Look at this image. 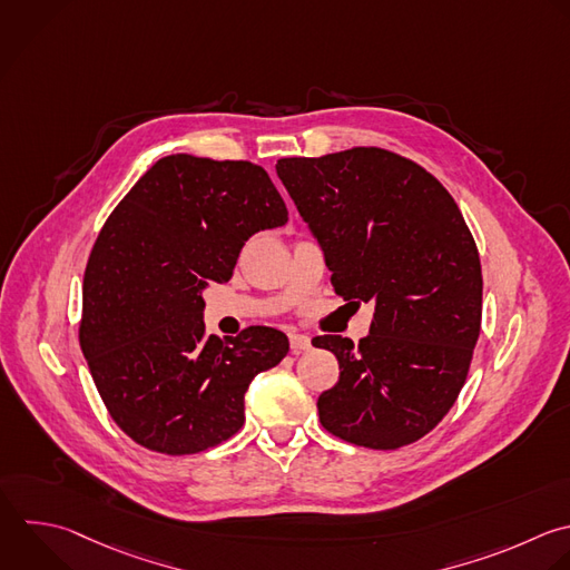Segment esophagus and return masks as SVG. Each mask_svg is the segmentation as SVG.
<instances>
[{"mask_svg": "<svg viewBox=\"0 0 570 570\" xmlns=\"http://www.w3.org/2000/svg\"><path fill=\"white\" fill-rule=\"evenodd\" d=\"M309 347H312L309 336L298 334V332H289V350H292V354H301V352H305Z\"/></svg>", "mask_w": 570, "mask_h": 570, "instance_id": "obj_1", "label": "esophagus"}]
</instances>
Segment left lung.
<instances>
[{
	"label": "left lung",
	"mask_w": 570,
	"mask_h": 570,
	"mask_svg": "<svg viewBox=\"0 0 570 570\" xmlns=\"http://www.w3.org/2000/svg\"><path fill=\"white\" fill-rule=\"evenodd\" d=\"M276 171L323 245L334 292L374 303L358 345L316 338L341 367L318 396L321 425L372 450L419 441L454 405L481 330V263L456 203L381 147L281 158Z\"/></svg>",
	"instance_id": "1"
}]
</instances>
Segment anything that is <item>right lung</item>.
I'll list each match as a JSON object with an SVG mask.
<instances>
[{"label":"right lung","instance_id":"right-lung-1","mask_svg":"<svg viewBox=\"0 0 570 570\" xmlns=\"http://www.w3.org/2000/svg\"><path fill=\"white\" fill-rule=\"evenodd\" d=\"M285 223L263 167L189 154L158 160L107 218L85 269L80 345L111 419L138 445L196 454L243 428L252 379L289 343L267 325L207 334L203 289L232 278L252 234Z\"/></svg>","mask_w":570,"mask_h":570}]
</instances>
